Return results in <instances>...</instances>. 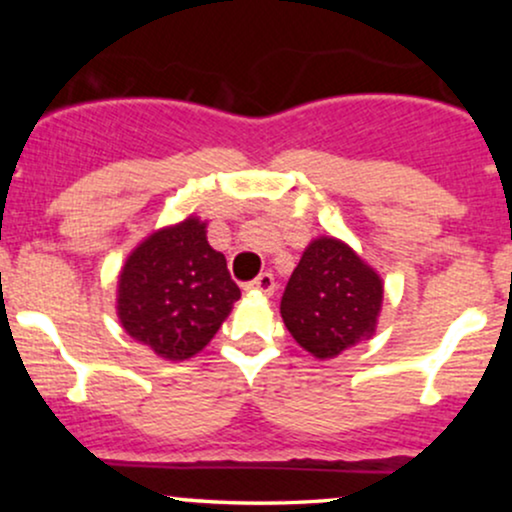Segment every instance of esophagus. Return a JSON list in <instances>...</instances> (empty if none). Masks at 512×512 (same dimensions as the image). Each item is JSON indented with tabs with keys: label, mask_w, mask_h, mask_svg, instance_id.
I'll return each mask as SVG.
<instances>
[{
	"label": "esophagus",
	"mask_w": 512,
	"mask_h": 512,
	"mask_svg": "<svg viewBox=\"0 0 512 512\" xmlns=\"http://www.w3.org/2000/svg\"><path fill=\"white\" fill-rule=\"evenodd\" d=\"M245 289H248V291H257V293H264V296H272L274 289H276L274 276L269 274V272H262L260 276H257V279H252L250 284L245 286Z\"/></svg>",
	"instance_id": "esophagus-1"
}]
</instances>
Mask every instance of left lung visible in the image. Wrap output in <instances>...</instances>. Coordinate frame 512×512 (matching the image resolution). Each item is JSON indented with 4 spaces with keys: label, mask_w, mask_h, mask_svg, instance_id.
I'll return each mask as SVG.
<instances>
[{
    "label": "left lung",
    "mask_w": 512,
    "mask_h": 512,
    "mask_svg": "<svg viewBox=\"0 0 512 512\" xmlns=\"http://www.w3.org/2000/svg\"><path fill=\"white\" fill-rule=\"evenodd\" d=\"M380 308V274L330 236L315 238L305 248L281 296L286 330L320 361L373 337Z\"/></svg>",
    "instance_id": "left-lung-1"
}]
</instances>
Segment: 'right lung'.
Returning <instances> with one entry per match:
<instances>
[{"label": "right lung", "mask_w": 512, "mask_h": 512, "mask_svg": "<svg viewBox=\"0 0 512 512\" xmlns=\"http://www.w3.org/2000/svg\"><path fill=\"white\" fill-rule=\"evenodd\" d=\"M240 289L197 216L158 228L129 252L117 279V317L134 342L187 361L219 332Z\"/></svg>", "instance_id": "1"}]
</instances>
